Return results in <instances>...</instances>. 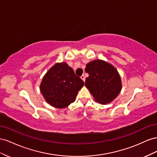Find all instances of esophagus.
Returning <instances> with one entry per match:
<instances>
[{
    "label": "esophagus",
    "mask_w": 157,
    "mask_h": 157,
    "mask_svg": "<svg viewBox=\"0 0 157 157\" xmlns=\"http://www.w3.org/2000/svg\"><path fill=\"white\" fill-rule=\"evenodd\" d=\"M80 78H81V79L83 80V82L86 81V78H85V76H84V75H82L81 77H80Z\"/></svg>",
    "instance_id": "esophagus-1"
}]
</instances>
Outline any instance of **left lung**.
<instances>
[{"label": "left lung", "instance_id": "8db88e82", "mask_svg": "<svg viewBox=\"0 0 157 157\" xmlns=\"http://www.w3.org/2000/svg\"><path fill=\"white\" fill-rule=\"evenodd\" d=\"M85 70L89 74L85 86L96 102L106 105L118 97L122 90V80L114 66L97 59L87 63Z\"/></svg>", "mask_w": 157, "mask_h": 157}]
</instances>
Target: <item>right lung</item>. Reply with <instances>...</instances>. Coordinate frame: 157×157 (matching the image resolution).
Here are the masks:
<instances>
[{"instance_id": "obj_1", "label": "right lung", "mask_w": 157, "mask_h": 157, "mask_svg": "<svg viewBox=\"0 0 157 157\" xmlns=\"http://www.w3.org/2000/svg\"><path fill=\"white\" fill-rule=\"evenodd\" d=\"M83 86V80L75 75L68 64L59 62L43 76L40 91L47 103L55 108L64 109L75 101Z\"/></svg>"}]
</instances>
